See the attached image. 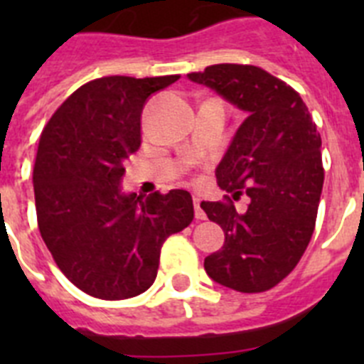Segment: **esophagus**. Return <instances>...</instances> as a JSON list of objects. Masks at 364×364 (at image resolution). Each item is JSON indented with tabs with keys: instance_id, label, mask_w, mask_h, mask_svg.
<instances>
[{
	"instance_id": "esophagus-1",
	"label": "esophagus",
	"mask_w": 364,
	"mask_h": 364,
	"mask_svg": "<svg viewBox=\"0 0 364 364\" xmlns=\"http://www.w3.org/2000/svg\"><path fill=\"white\" fill-rule=\"evenodd\" d=\"M193 204H195V218H197V220H205V213L200 208V198L198 197L193 198Z\"/></svg>"
}]
</instances>
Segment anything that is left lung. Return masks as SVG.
Wrapping results in <instances>:
<instances>
[{
	"label": "left lung",
	"mask_w": 364,
	"mask_h": 364,
	"mask_svg": "<svg viewBox=\"0 0 364 364\" xmlns=\"http://www.w3.org/2000/svg\"><path fill=\"white\" fill-rule=\"evenodd\" d=\"M247 112L217 167V182L237 198L202 202L226 240L205 257L204 268L218 284L260 294L272 290L297 266L315 230L324 169L321 134L299 92L255 65L218 63L188 74Z\"/></svg>",
	"instance_id": "left-lung-1"
}]
</instances>
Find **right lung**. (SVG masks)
Wrapping results in <instances>:
<instances>
[{
    "label": "right lung",
    "mask_w": 364,
    "mask_h": 364,
    "mask_svg": "<svg viewBox=\"0 0 364 364\" xmlns=\"http://www.w3.org/2000/svg\"><path fill=\"white\" fill-rule=\"evenodd\" d=\"M178 78H96L41 131L32 173L38 228L58 268L92 297L144 294L156 279L162 244L195 217L184 189L142 198L120 188L125 159L142 144L147 98Z\"/></svg>",
    "instance_id": "right-lung-1"
}]
</instances>
